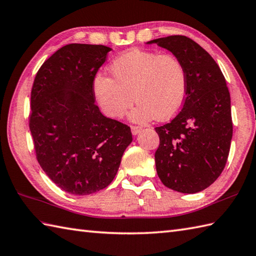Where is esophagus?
Segmentation results:
<instances>
[{
	"mask_svg": "<svg viewBox=\"0 0 256 256\" xmlns=\"http://www.w3.org/2000/svg\"><path fill=\"white\" fill-rule=\"evenodd\" d=\"M141 127H138V126H132V134H138L140 132H141Z\"/></svg>",
	"mask_w": 256,
	"mask_h": 256,
	"instance_id": "1",
	"label": "esophagus"
}]
</instances>
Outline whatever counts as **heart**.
I'll return each mask as SVG.
<instances>
[{
	"instance_id": "b5f03b06",
	"label": "heart",
	"mask_w": 256,
	"mask_h": 256,
	"mask_svg": "<svg viewBox=\"0 0 256 256\" xmlns=\"http://www.w3.org/2000/svg\"><path fill=\"white\" fill-rule=\"evenodd\" d=\"M110 71L114 78L100 74L93 82L95 98L107 116L122 117L134 98L139 102L130 114L134 122L156 117L168 120L184 105L187 74L173 54L130 49L112 62Z\"/></svg>"
}]
</instances>
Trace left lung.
Wrapping results in <instances>:
<instances>
[{
  "instance_id": "1",
  "label": "left lung",
  "mask_w": 256,
  "mask_h": 256,
  "mask_svg": "<svg viewBox=\"0 0 256 256\" xmlns=\"http://www.w3.org/2000/svg\"><path fill=\"white\" fill-rule=\"evenodd\" d=\"M180 60L187 74L183 108L171 122L156 127L160 146L156 173L173 190L194 194L222 173L232 139L230 93L212 56L186 36L153 39Z\"/></svg>"
}]
</instances>
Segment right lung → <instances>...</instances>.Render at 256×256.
Wrapping results in <instances>:
<instances>
[{
  "mask_svg": "<svg viewBox=\"0 0 256 256\" xmlns=\"http://www.w3.org/2000/svg\"><path fill=\"white\" fill-rule=\"evenodd\" d=\"M112 48L70 44L38 70L32 88L30 128L44 172L72 195L108 186L132 144L130 127L95 105L94 78Z\"/></svg>",
  "mask_w": 256,
  "mask_h": 256,
  "instance_id": "obj_1",
  "label": "right lung"
}]
</instances>
